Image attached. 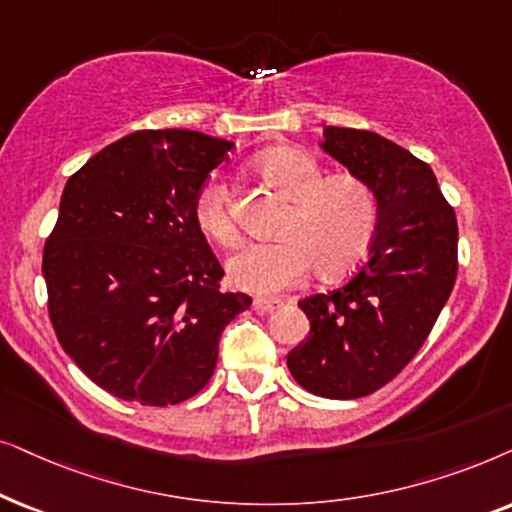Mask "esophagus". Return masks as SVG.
I'll use <instances>...</instances> for the list:
<instances>
[{"label":"esophagus","instance_id":"34e87169","mask_svg":"<svg viewBox=\"0 0 512 512\" xmlns=\"http://www.w3.org/2000/svg\"><path fill=\"white\" fill-rule=\"evenodd\" d=\"M255 311L257 313H271L274 309H278V306H283V302L281 299H267V297H260V299H255Z\"/></svg>","mask_w":512,"mask_h":512}]
</instances>
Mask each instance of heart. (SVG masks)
<instances>
[{"label": "heart", "instance_id": "b5f03b06", "mask_svg": "<svg viewBox=\"0 0 512 512\" xmlns=\"http://www.w3.org/2000/svg\"><path fill=\"white\" fill-rule=\"evenodd\" d=\"M257 173L292 201L274 243H250L227 262L234 288L252 295H278L313 269L339 276L370 250L379 224V203L365 180L339 173L325 177L320 163L302 149L276 147L257 156ZM194 222L203 236L236 245L227 187L210 177L194 196Z\"/></svg>", "mask_w": 512, "mask_h": 512}]
</instances>
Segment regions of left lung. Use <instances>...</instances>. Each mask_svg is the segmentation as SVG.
<instances>
[{
  "label": "left lung",
  "mask_w": 512,
  "mask_h": 512,
  "mask_svg": "<svg viewBox=\"0 0 512 512\" xmlns=\"http://www.w3.org/2000/svg\"><path fill=\"white\" fill-rule=\"evenodd\" d=\"M320 149L372 187L379 224L370 257L342 288L299 302L311 330L288 353L295 381L351 400L417 356L456 281V215L428 163L372 131L325 126Z\"/></svg>",
  "instance_id": "obj_1"
}]
</instances>
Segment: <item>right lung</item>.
<instances>
[{
	"instance_id": "1",
	"label": "right lung",
	"mask_w": 512,
	"mask_h": 512,
	"mask_svg": "<svg viewBox=\"0 0 512 512\" xmlns=\"http://www.w3.org/2000/svg\"><path fill=\"white\" fill-rule=\"evenodd\" d=\"M234 142L187 128L126 135L74 173L44 245L49 316L88 379L166 407L208 384L222 330L252 299L194 222V196Z\"/></svg>"
}]
</instances>
